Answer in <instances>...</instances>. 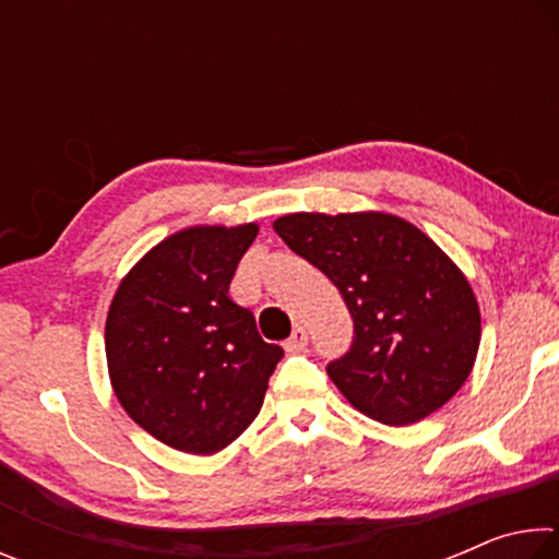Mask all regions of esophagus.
Returning <instances> with one entry per match:
<instances>
[{
  "label": "esophagus",
  "instance_id": "1",
  "mask_svg": "<svg viewBox=\"0 0 559 559\" xmlns=\"http://www.w3.org/2000/svg\"><path fill=\"white\" fill-rule=\"evenodd\" d=\"M283 347H286V353L296 355V353H302V349L308 347V330L306 328H296L290 333V337L283 343Z\"/></svg>",
  "mask_w": 559,
  "mask_h": 559
}]
</instances>
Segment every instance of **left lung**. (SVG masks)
Returning <instances> with one entry per match:
<instances>
[{"label":"left lung","instance_id":"left-lung-1","mask_svg":"<svg viewBox=\"0 0 559 559\" xmlns=\"http://www.w3.org/2000/svg\"><path fill=\"white\" fill-rule=\"evenodd\" d=\"M273 229L345 300L355 335L325 370L357 412L404 427L461 390L480 343L478 302L427 234L382 212H300Z\"/></svg>","mask_w":559,"mask_h":559}]
</instances>
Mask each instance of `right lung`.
<instances>
[{"mask_svg":"<svg viewBox=\"0 0 559 559\" xmlns=\"http://www.w3.org/2000/svg\"><path fill=\"white\" fill-rule=\"evenodd\" d=\"M257 224L192 226L159 241L122 278L106 320L122 409L167 447L210 453L257 419L283 349L263 343L229 283Z\"/></svg>","mask_w":559,"mask_h":559,"instance_id":"add662e5","label":"right lung"}]
</instances>
